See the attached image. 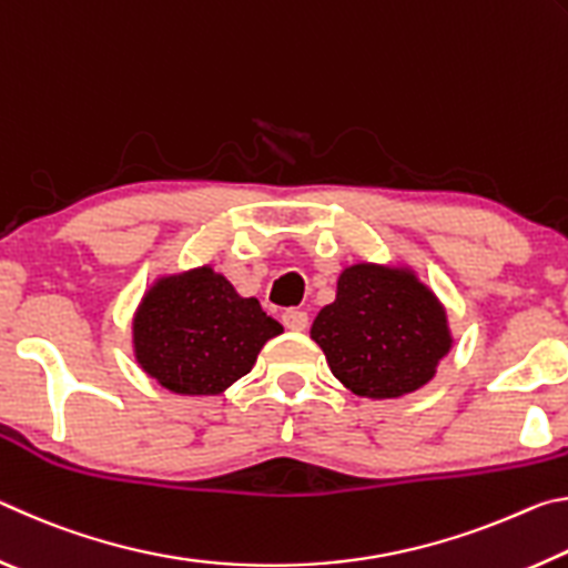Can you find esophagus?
I'll list each match as a JSON object with an SVG mask.
<instances>
[{"label": "esophagus", "mask_w": 568, "mask_h": 568, "mask_svg": "<svg viewBox=\"0 0 568 568\" xmlns=\"http://www.w3.org/2000/svg\"><path fill=\"white\" fill-rule=\"evenodd\" d=\"M283 325L287 331H305L307 328V313L291 307V311L283 313Z\"/></svg>", "instance_id": "obj_1"}]
</instances>
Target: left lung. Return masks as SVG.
<instances>
[{
    "mask_svg": "<svg viewBox=\"0 0 568 568\" xmlns=\"http://www.w3.org/2000/svg\"><path fill=\"white\" fill-rule=\"evenodd\" d=\"M333 376L365 398H398L434 378L450 351L446 311L396 267L353 265L311 328Z\"/></svg>",
    "mask_w": 568,
    "mask_h": 568,
    "instance_id": "1",
    "label": "left lung"
}]
</instances>
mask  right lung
<instances>
[{
	"label": "right lung",
	"mask_w": 568,
	"mask_h": 568,
	"mask_svg": "<svg viewBox=\"0 0 568 568\" xmlns=\"http://www.w3.org/2000/svg\"><path fill=\"white\" fill-rule=\"evenodd\" d=\"M283 325L255 297L200 267L160 281L134 315V353L148 376L185 396H215L250 373Z\"/></svg>",
	"instance_id": "obj_1"
}]
</instances>
